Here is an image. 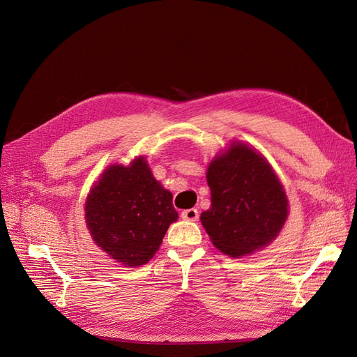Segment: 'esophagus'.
Listing matches in <instances>:
<instances>
[{"label":"esophagus","mask_w":357,"mask_h":357,"mask_svg":"<svg viewBox=\"0 0 357 357\" xmlns=\"http://www.w3.org/2000/svg\"><path fill=\"white\" fill-rule=\"evenodd\" d=\"M181 218L189 222H195L198 220V210L197 208H188L181 211Z\"/></svg>","instance_id":"1"}]
</instances>
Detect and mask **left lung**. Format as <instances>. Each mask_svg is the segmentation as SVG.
Listing matches in <instances>:
<instances>
[{
	"mask_svg": "<svg viewBox=\"0 0 357 357\" xmlns=\"http://www.w3.org/2000/svg\"><path fill=\"white\" fill-rule=\"evenodd\" d=\"M211 207L201 223L213 244L229 256L271 243L287 219V198L268 162L253 149L232 143L207 171Z\"/></svg>",
	"mask_w": 357,
	"mask_h": 357,
	"instance_id": "obj_1",
	"label": "left lung"
}]
</instances>
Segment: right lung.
I'll return each instance as SVG.
<instances>
[{
	"label": "right lung",
	"instance_id": "right-lung-1",
	"mask_svg": "<svg viewBox=\"0 0 357 357\" xmlns=\"http://www.w3.org/2000/svg\"><path fill=\"white\" fill-rule=\"evenodd\" d=\"M177 218L171 192L155 180L144 158L107 168L86 201L93 241L128 266L147 264Z\"/></svg>",
	"mask_w": 357,
	"mask_h": 357
}]
</instances>
